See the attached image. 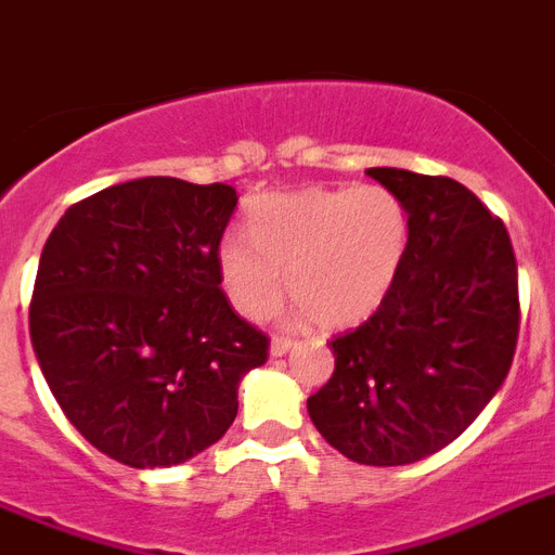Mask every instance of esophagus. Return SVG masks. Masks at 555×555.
I'll use <instances>...</instances> for the list:
<instances>
[{
    "mask_svg": "<svg viewBox=\"0 0 555 555\" xmlns=\"http://www.w3.org/2000/svg\"><path fill=\"white\" fill-rule=\"evenodd\" d=\"M293 349V341L287 335H273V341H270V356H287Z\"/></svg>",
    "mask_w": 555,
    "mask_h": 555,
    "instance_id": "1",
    "label": "esophagus"
}]
</instances>
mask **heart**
Returning a JSON list of instances; mask_svg holds the SVG:
<instances>
[{
    "label": "heart",
    "mask_w": 555,
    "mask_h": 555,
    "mask_svg": "<svg viewBox=\"0 0 555 555\" xmlns=\"http://www.w3.org/2000/svg\"><path fill=\"white\" fill-rule=\"evenodd\" d=\"M412 240L403 199L384 185L268 194L248 211V240L220 248L222 282L240 313L268 315L287 287L327 330L356 327L386 301Z\"/></svg>",
    "instance_id": "heart-1"
}]
</instances>
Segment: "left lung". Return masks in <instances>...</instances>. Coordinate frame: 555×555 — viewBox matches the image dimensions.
I'll return each instance as SVG.
<instances>
[{"mask_svg":"<svg viewBox=\"0 0 555 555\" xmlns=\"http://www.w3.org/2000/svg\"><path fill=\"white\" fill-rule=\"evenodd\" d=\"M398 194L412 240L384 305L330 347L333 378L307 412L361 465H406L446 449L505 380L519 338L507 228L451 177L366 169Z\"/></svg>","mask_w":555,"mask_h":555,"instance_id":"obj_1","label":"left lung"}]
</instances>
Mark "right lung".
I'll return each instance as SVG.
<instances>
[{
	"label": "right lung",
	"instance_id": "1",
	"mask_svg": "<svg viewBox=\"0 0 555 555\" xmlns=\"http://www.w3.org/2000/svg\"><path fill=\"white\" fill-rule=\"evenodd\" d=\"M236 191L141 177L69 206L44 242L30 341L67 421L132 468L197 457L234 423L270 338L222 291Z\"/></svg>",
	"mask_w": 555,
	"mask_h": 555
}]
</instances>
